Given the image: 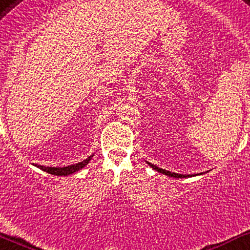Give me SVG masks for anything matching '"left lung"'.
<instances>
[{
  "label": "left lung",
  "mask_w": 250,
  "mask_h": 250,
  "mask_svg": "<svg viewBox=\"0 0 250 250\" xmlns=\"http://www.w3.org/2000/svg\"><path fill=\"white\" fill-rule=\"evenodd\" d=\"M148 165L150 166V167L153 168V169H155V170H156V171H159V173H161V174H165V175H167V176H169V177H175V179H182V177H189V176H193V175H182V174L171 173V171L165 170V169H162V168H159V167H156V166L151 165V163H148Z\"/></svg>",
  "instance_id": "left-lung-1"
}]
</instances>
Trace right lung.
<instances>
[{
    "label": "right lung",
    "mask_w": 250,
    "mask_h": 250,
    "mask_svg": "<svg viewBox=\"0 0 250 250\" xmlns=\"http://www.w3.org/2000/svg\"><path fill=\"white\" fill-rule=\"evenodd\" d=\"M94 155L89 156L88 159L83 160L82 162L76 163V165H71L68 166V167H63V168H55V167H44V166H40V165H35L37 168L42 169L43 171H47L51 175H57V176H65V175H69V174H74L75 171H79L80 169H82L84 166H87L89 161L91 160Z\"/></svg>",
    "instance_id": "1"
}]
</instances>
